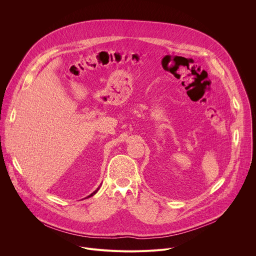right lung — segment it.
<instances>
[{"instance_id":"1","label":"right lung","mask_w":256,"mask_h":256,"mask_svg":"<svg viewBox=\"0 0 256 256\" xmlns=\"http://www.w3.org/2000/svg\"><path fill=\"white\" fill-rule=\"evenodd\" d=\"M98 190H96V191H94V193H92V194H90V196H88V197H92V196H94V194H96V192H98Z\"/></svg>"}]
</instances>
